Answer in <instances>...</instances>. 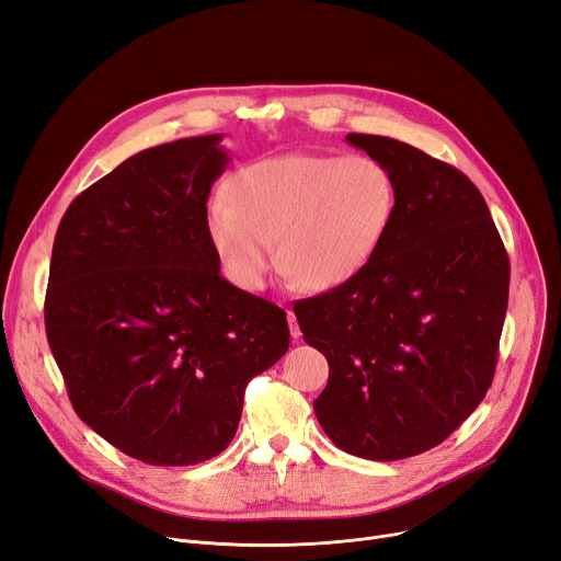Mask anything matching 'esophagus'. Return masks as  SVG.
Listing matches in <instances>:
<instances>
[{"label": "esophagus", "mask_w": 561, "mask_h": 561, "mask_svg": "<svg viewBox=\"0 0 561 561\" xmlns=\"http://www.w3.org/2000/svg\"><path fill=\"white\" fill-rule=\"evenodd\" d=\"M286 316H288V328H290V336H293V339H300V334H302V332H300V328H298V320H296V313H293V311H288Z\"/></svg>", "instance_id": "1"}]
</instances>
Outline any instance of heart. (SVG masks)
Masks as SVG:
<instances>
[{
	"mask_svg": "<svg viewBox=\"0 0 561 561\" xmlns=\"http://www.w3.org/2000/svg\"><path fill=\"white\" fill-rule=\"evenodd\" d=\"M206 206V231L231 284L259 290L279 261L309 290L355 279L398 211L391 170L373 157L282 154L245 165Z\"/></svg>",
	"mask_w": 561,
	"mask_h": 561,
	"instance_id": "1",
	"label": "heart"
}]
</instances>
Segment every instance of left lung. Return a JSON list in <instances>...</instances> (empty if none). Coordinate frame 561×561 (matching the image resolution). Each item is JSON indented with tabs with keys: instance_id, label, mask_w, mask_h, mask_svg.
<instances>
[{
	"instance_id": "8db88e82",
	"label": "left lung",
	"mask_w": 561,
	"mask_h": 561,
	"mask_svg": "<svg viewBox=\"0 0 561 561\" xmlns=\"http://www.w3.org/2000/svg\"><path fill=\"white\" fill-rule=\"evenodd\" d=\"M347 142L391 170L398 211L355 279L293 311L330 364L320 427L350 455L396 461L446 440L486 396L510 256L463 172L387 136Z\"/></svg>"
}]
</instances>
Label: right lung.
<instances>
[{
  "mask_svg": "<svg viewBox=\"0 0 561 561\" xmlns=\"http://www.w3.org/2000/svg\"><path fill=\"white\" fill-rule=\"evenodd\" d=\"M222 134L157 145L72 199L45 330L77 416L152 466L220 455L248 381L288 350L284 309L231 286L206 231Z\"/></svg>",
  "mask_w": 561,
  "mask_h": 561,
  "instance_id": "1",
  "label": "right lung"
}]
</instances>
